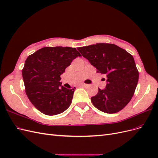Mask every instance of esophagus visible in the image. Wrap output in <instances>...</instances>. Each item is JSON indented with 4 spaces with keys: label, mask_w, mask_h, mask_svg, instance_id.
Segmentation results:
<instances>
[{
    "label": "esophagus",
    "mask_w": 158,
    "mask_h": 158,
    "mask_svg": "<svg viewBox=\"0 0 158 158\" xmlns=\"http://www.w3.org/2000/svg\"><path fill=\"white\" fill-rule=\"evenodd\" d=\"M80 86L84 87V88H88L89 86V85L86 84H80Z\"/></svg>",
    "instance_id": "1"
}]
</instances>
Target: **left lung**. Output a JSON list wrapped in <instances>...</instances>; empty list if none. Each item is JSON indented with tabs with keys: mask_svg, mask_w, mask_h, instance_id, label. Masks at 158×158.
Instances as JSON below:
<instances>
[{
	"mask_svg": "<svg viewBox=\"0 0 158 158\" xmlns=\"http://www.w3.org/2000/svg\"><path fill=\"white\" fill-rule=\"evenodd\" d=\"M78 50L97 73L106 76V89L98 88L91 98L94 106L106 113L120 111L130 102L138 81L139 73L132 55L112 44H96L78 47Z\"/></svg>",
	"mask_w": 158,
	"mask_h": 158,
	"instance_id": "obj_1",
	"label": "left lung"
}]
</instances>
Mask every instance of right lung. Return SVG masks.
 <instances>
[{
	"mask_svg": "<svg viewBox=\"0 0 158 158\" xmlns=\"http://www.w3.org/2000/svg\"><path fill=\"white\" fill-rule=\"evenodd\" d=\"M80 52L70 47H45L27 57L22 69L26 94L33 106L47 115L64 112L72 103L74 88L59 82L60 75Z\"/></svg>",
	"mask_w": 158,
	"mask_h": 158,
	"instance_id": "1",
	"label": "right lung"
}]
</instances>
